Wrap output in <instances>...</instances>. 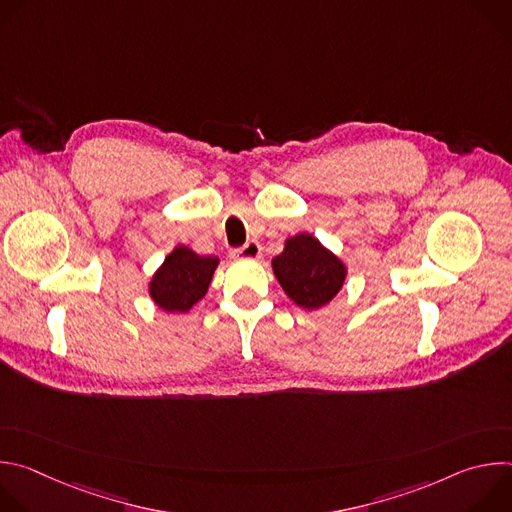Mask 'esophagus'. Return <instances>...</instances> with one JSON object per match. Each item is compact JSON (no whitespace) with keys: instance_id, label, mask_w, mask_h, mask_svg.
Returning <instances> with one entry per match:
<instances>
[{"instance_id":"34e87169","label":"esophagus","mask_w":512,"mask_h":512,"mask_svg":"<svg viewBox=\"0 0 512 512\" xmlns=\"http://www.w3.org/2000/svg\"><path fill=\"white\" fill-rule=\"evenodd\" d=\"M259 257H261V245L257 241H249L241 249L233 251V259H259Z\"/></svg>"}]
</instances>
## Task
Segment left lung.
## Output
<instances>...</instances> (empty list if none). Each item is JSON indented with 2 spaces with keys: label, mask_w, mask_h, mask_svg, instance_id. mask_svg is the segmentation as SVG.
Segmentation results:
<instances>
[{
  "label": "left lung",
  "mask_w": 512,
  "mask_h": 512,
  "mask_svg": "<svg viewBox=\"0 0 512 512\" xmlns=\"http://www.w3.org/2000/svg\"><path fill=\"white\" fill-rule=\"evenodd\" d=\"M271 267L287 298L306 310L330 304L346 279V265L308 233L289 237Z\"/></svg>",
  "instance_id": "left-lung-1"
}]
</instances>
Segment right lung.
Returning a JSON list of instances; mask_svg holds the SVG:
<instances>
[{
    "label": "right lung",
    "mask_w": 512,
    "mask_h": 512,
    "mask_svg": "<svg viewBox=\"0 0 512 512\" xmlns=\"http://www.w3.org/2000/svg\"><path fill=\"white\" fill-rule=\"evenodd\" d=\"M218 257L198 255L178 245L150 281V298L164 312H188L200 302L212 281Z\"/></svg>",
    "instance_id": "add662e5"
}]
</instances>
